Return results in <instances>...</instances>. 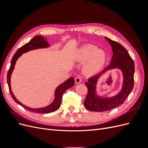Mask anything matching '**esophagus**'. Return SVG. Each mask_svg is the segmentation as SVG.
Returning a JSON list of instances; mask_svg holds the SVG:
<instances>
[{
	"instance_id": "34e87169",
	"label": "esophagus",
	"mask_w": 148,
	"mask_h": 148,
	"mask_svg": "<svg viewBox=\"0 0 148 148\" xmlns=\"http://www.w3.org/2000/svg\"><path fill=\"white\" fill-rule=\"evenodd\" d=\"M75 83H79L82 82V78H80L79 77H77L75 78Z\"/></svg>"
}]
</instances>
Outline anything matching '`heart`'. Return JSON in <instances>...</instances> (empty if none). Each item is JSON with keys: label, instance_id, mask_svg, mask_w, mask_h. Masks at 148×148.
<instances>
[{"label": "heart", "instance_id": "obj_1", "mask_svg": "<svg viewBox=\"0 0 148 148\" xmlns=\"http://www.w3.org/2000/svg\"><path fill=\"white\" fill-rule=\"evenodd\" d=\"M75 58L78 61L85 62L83 66L85 74L93 75L99 72L104 65L107 54L95 46L86 45L76 52Z\"/></svg>", "mask_w": 148, "mask_h": 148}]
</instances>
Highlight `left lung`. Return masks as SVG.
I'll list each match as a JSON object with an SVG mask.
<instances>
[{"label": "left lung", "instance_id": "left-lung-1", "mask_svg": "<svg viewBox=\"0 0 148 148\" xmlns=\"http://www.w3.org/2000/svg\"><path fill=\"white\" fill-rule=\"evenodd\" d=\"M106 39L110 44L113 51L110 63L100 73L88 79V82L85 83L88 91L84 105L89 110L98 112L111 110L123 104L134 86L135 64L132 58L122 45L106 37ZM115 68H120L123 73L124 83L121 91L117 96L110 98L97 97L95 84L98 78L107 70Z\"/></svg>", "mask_w": 148, "mask_h": 148}]
</instances>
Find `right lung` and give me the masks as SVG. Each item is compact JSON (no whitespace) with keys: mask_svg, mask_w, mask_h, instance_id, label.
<instances>
[{"mask_svg":"<svg viewBox=\"0 0 148 148\" xmlns=\"http://www.w3.org/2000/svg\"><path fill=\"white\" fill-rule=\"evenodd\" d=\"M49 46V44L47 42V40L44 39V38L42 36H34L29 42L26 43L24 46H23L18 49L16 53L13 55L12 59L10 69L8 70V73H7V83L8 85V88H9L10 93L11 95V96L13 98V99L15 101V102L18 103L19 105L24 107L25 109H27L29 111L33 112H36V113L47 114V113L53 112H55L57 109H59L60 106L62 97V96H63V94L66 90L73 86L75 84L74 78L71 77L67 79L66 81L64 83L60 84L59 86L57 88L56 90L55 91L54 100H53V101L50 105H49L45 107H42V108H38V109L31 108V107L23 105L22 103H21L20 101H18L16 98L15 97L14 95H13L11 90L10 78H11V75L12 73V71L15 68V65L17 59H18V58L23 54V53L28 52L31 50H34V49H37L39 48H46V47H48Z\"/></svg>","mask_w":148,"mask_h":148,"instance_id":"obj_1","label":"right lung"}]
</instances>
